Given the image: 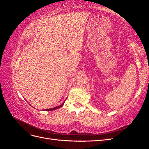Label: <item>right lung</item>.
<instances>
[{"label": "right lung", "instance_id": "add662e5", "mask_svg": "<svg viewBox=\"0 0 149 149\" xmlns=\"http://www.w3.org/2000/svg\"><path fill=\"white\" fill-rule=\"evenodd\" d=\"M63 104H64V102L63 103L61 106H57V107H53V108H51V109H45V111H53V110H55V109H58V108L61 107V106H63Z\"/></svg>", "mask_w": 149, "mask_h": 149}]
</instances>
